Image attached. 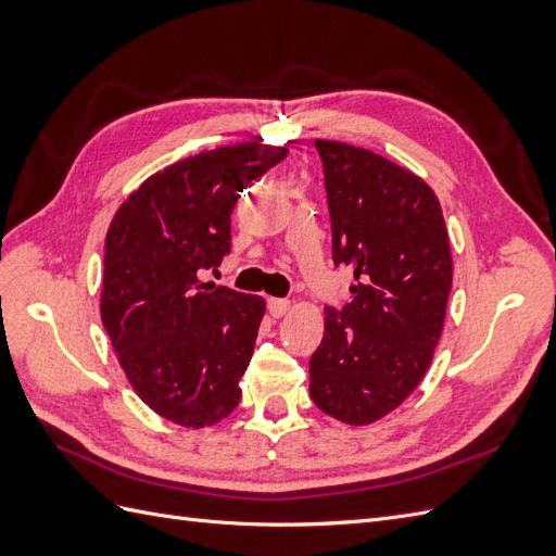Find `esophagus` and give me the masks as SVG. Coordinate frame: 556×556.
Instances as JSON below:
<instances>
[{
	"mask_svg": "<svg viewBox=\"0 0 556 556\" xmlns=\"http://www.w3.org/2000/svg\"><path fill=\"white\" fill-rule=\"evenodd\" d=\"M290 311V301L288 299H268V313L274 317H282Z\"/></svg>",
	"mask_w": 556,
	"mask_h": 556,
	"instance_id": "34e87169",
	"label": "esophagus"
}]
</instances>
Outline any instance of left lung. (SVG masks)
Here are the masks:
<instances>
[{
  "label": "left lung",
  "mask_w": 556,
  "mask_h": 556,
  "mask_svg": "<svg viewBox=\"0 0 556 556\" xmlns=\"http://www.w3.org/2000/svg\"><path fill=\"white\" fill-rule=\"evenodd\" d=\"M325 164L333 264L357 285L325 311L311 399L343 425L390 415L422 382L441 339L452 255L439 197L406 166L366 148L315 141Z\"/></svg>",
  "instance_id": "8db88e82"
}]
</instances>
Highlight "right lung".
<instances>
[{
    "mask_svg": "<svg viewBox=\"0 0 556 556\" xmlns=\"http://www.w3.org/2000/svg\"><path fill=\"white\" fill-rule=\"evenodd\" d=\"M285 157L268 143L185 157L146 178L111 220L102 323L134 392L178 427H213L241 401L266 301L199 271L229 252L241 192Z\"/></svg>",
    "mask_w": 556,
    "mask_h": 556,
    "instance_id": "right-lung-1",
    "label": "right lung"
}]
</instances>
